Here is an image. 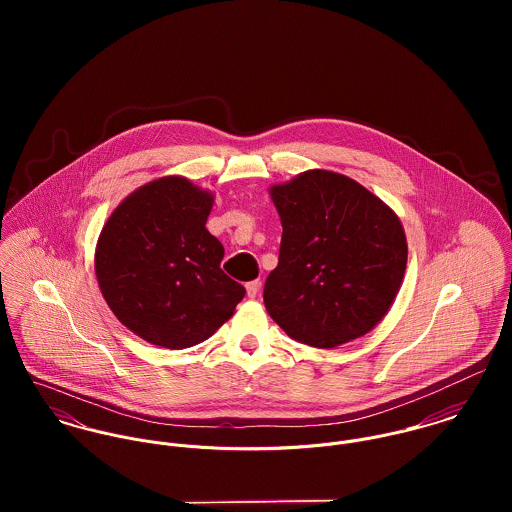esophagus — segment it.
<instances>
[{"mask_svg":"<svg viewBox=\"0 0 512 512\" xmlns=\"http://www.w3.org/2000/svg\"><path fill=\"white\" fill-rule=\"evenodd\" d=\"M246 292H248V297H256L258 292H260V280L248 282V284H246Z\"/></svg>","mask_w":512,"mask_h":512,"instance_id":"1","label":"esophagus"}]
</instances>
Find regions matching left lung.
I'll return each mask as SVG.
<instances>
[{
  "label": "left lung",
  "instance_id": "1",
  "mask_svg": "<svg viewBox=\"0 0 512 512\" xmlns=\"http://www.w3.org/2000/svg\"><path fill=\"white\" fill-rule=\"evenodd\" d=\"M282 220L270 317L299 343L331 349L368 333L402 286L408 244L394 211L357 181L311 169L274 185Z\"/></svg>",
  "mask_w": 512,
  "mask_h": 512
}]
</instances>
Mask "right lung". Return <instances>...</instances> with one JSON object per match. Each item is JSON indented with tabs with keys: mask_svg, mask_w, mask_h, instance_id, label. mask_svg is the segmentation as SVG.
I'll return each instance as SVG.
<instances>
[{
	"mask_svg": "<svg viewBox=\"0 0 512 512\" xmlns=\"http://www.w3.org/2000/svg\"><path fill=\"white\" fill-rule=\"evenodd\" d=\"M213 201L185 177H161L126 197L100 232V292L120 323L151 345L203 343L246 293L220 270L224 248L205 226Z\"/></svg>",
	"mask_w": 512,
	"mask_h": 512,
	"instance_id": "obj_1",
	"label": "right lung"
}]
</instances>
